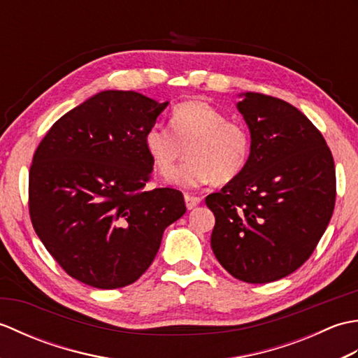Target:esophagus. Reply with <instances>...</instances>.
<instances>
[{"label": "esophagus", "mask_w": 358, "mask_h": 358, "mask_svg": "<svg viewBox=\"0 0 358 358\" xmlns=\"http://www.w3.org/2000/svg\"><path fill=\"white\" fill-rule=\"evenodd\" d=\"M185 201H186V208L187 209H194L195 206H199V204L201 203V199H200V196H194V195L186 194L185 195Z\"/></svg>", "instance_id": "obj_1"}]
</instances>
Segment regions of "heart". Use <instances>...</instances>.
Listing matches in <instances>:
<instances>
[{
  "label": "heart",
  "instance_id": "b5f03b06",
  "mask_svg": "<svg viewBox=\"0 0 358 358\" xmlns=\"http://www.w3.org/2000/svg\"><path fill=\"white\" fill-rule=\"evenodd\" d=\"M169 126L155 124L144 134V149L155 169L169 177L188 148L189 159L172 175V183L196 189L215 181L229 183L245 171L250 157L246 126L227 120L224 112L206 101L192 100L175 106Z\"/></svg>",
  "mask_w": 358,
  "mask_h": 358
}]
</instances>
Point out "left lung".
Returning <instances> with one entry per match:
<instances>
[{
  "label": "left lung",
  "mask_w": 358,
  "mask_h": 358,
  "mask_svg": "<svg viewBox=\"0 0 358 358\" xmlns=\"http://www.w3.org/2000/svg\"><path fill=\"white\" fill-rule=\"evenodd\" d=\"M237 108L250 157L237 178L206 196L220 264L246 283H269L313 255L336 206V166L320 131L278 98L246 92Z\"/></svg>",
  "instance_id": "1"
}]
</instances>
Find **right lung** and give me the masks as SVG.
<instances>
[{
    "mask_svg": "<svg viewBox=\"0 0 358 358\" xmlns=\"http://www.w3.org/2000/svg\"><path fill=\"white\" fill-rule=\"evenodd\" d=\"M169 103L103 90L67 112L36 148L29 172L34 229L66 273L98 289L124 287L154 262L183 194L144 191V134Z\"/></svg>",
    "mask_w": 358,
    "mask_h": 358,
    "instance_id": "1",
    "label": "right lung"
}]
</instances>
